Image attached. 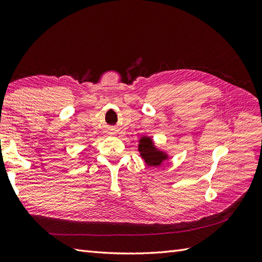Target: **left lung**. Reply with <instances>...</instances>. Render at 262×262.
Returning a JSON list of instances; mask_svg holds the SVG:
<instances>
[{"instance_id": "8db88e82", "label": "left lung", "mask_w": 262, "mask_h": 262, "mask_svg": "<svg viewBox=\"0 0 262 262\" xmlns=\"http://www.w3.org/2000/svg\"><path fill=\"white\" fill-rule=\"evenodd\" d=\"M138 151L141 152L142 158L145 160V162L152 166L160 165L165 159V154L158 151V149L153 146L152 140L148 137L141 138L140 145H138Z\"/></svg>"}]
</instances>
